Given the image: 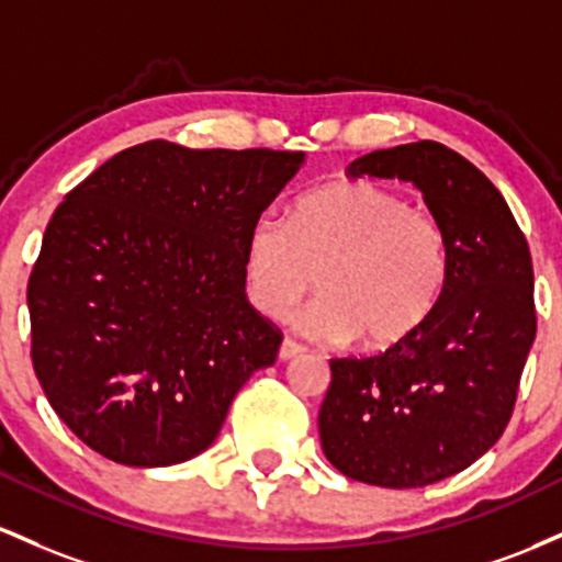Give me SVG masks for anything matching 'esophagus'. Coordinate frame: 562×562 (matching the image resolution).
<instances>
[{
	"instance_id": "34e87169",
	"label": "esophagus",
	"mask_w": 562,
	"mask_h": 562,
	"mask_svg": "<svg viewBox=\"0 0 562 562\" xmlns=\"http://www.w3.org/2000/svg\"><path fill=\"white\" fill-rule=\"evenodd\" d=\"M305 352L300 342H294V339H283L281 348H279V361H292V358H297Z\"/></svg>"
}]
</instances>
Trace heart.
<instances>
[{"instance_id":"heart-1","label":"heart","mask_w":562,"mask_h":562,"mask_svg":"<svg viewBox=\"0 0 562 562\" xmlns=\"http://www.w3.org/2000/svg\"><path fill=\"white\" fill-rule=\"evenodd\" d=\"M241 270L257 313L281 321L318 281L321 297L297 315L318 342L361 337L369 350L412 339L438 311L451 279L446 231L401 193L366 180L318 188L289 223L260 214L244 238Z\"/></svg>"}]
</instances>
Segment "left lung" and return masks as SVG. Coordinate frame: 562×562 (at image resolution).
Segmentation results:
<instances>
[{
  "label": "left lung",
  "instance_id": "8db88e82",
  "mask_svg": "<svg viewBox=\"0 0 562 562\" xmlns=\"http://www.w3.org/2000/svg\"><path fill=\"white\" fill-rule=\"evenodd\" d=\"M348 175L422 191L449 238L451 279L412 339L380 356L331 358L321 449L352 481L419 488L470 468L513 417L536 337L531 251L494 182L446 145L371 150Z\"/></svg>",
  "mask_w": 562,
  "mask_h": 562
}]
</instances>
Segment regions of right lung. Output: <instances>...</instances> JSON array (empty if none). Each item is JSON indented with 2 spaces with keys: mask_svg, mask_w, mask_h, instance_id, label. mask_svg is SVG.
Here are the masks:
<instances>
[{
  "mask_svg": "<svg viewBox=\"0 0 562 562\" xmlns=\"http://www.w3.org/2000/svg\"><path fill=\"white\" fill-rule=\"evenodd\" d=\"M302 150H122L55 210L29 279L31 361L81 443L127 468L210 449L281 331L249 305V225Z\"/></svg>",
  "mask_w": 562,
  "mask_h": 562,
  "instance_id": "right-lung-1",
  "label": "right lung"
}]
</instances>
